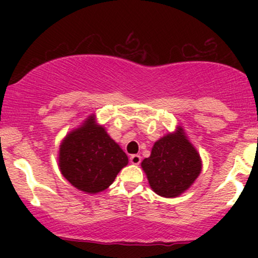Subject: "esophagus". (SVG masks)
Instances as JSON below:
<instances>
[{
  "mask_svg": "<svg viewBox=\"0 0 258 258\" xmlns=\"http://www.w3.org/2000/svg\"><path fill=\"white\" fill-rule=\"evenodd\" d=\"M141 160H142V158L139 155H137V154L130 156V161H131V164H133V165H139L141 164Z\"/></svg>",
  "mask_w": 258,
  "mask_h": 258,
  "instance_id": "obj_1",
  "label": "esophagus"
}]
</instances>
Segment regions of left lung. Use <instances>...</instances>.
<instances>
[{"mask_svg":"<svg viewBox=\"0 0 258 258\" xmlns=\"http://www.w3.org/2000/svg\"><path fill=\"white\" fill-rule=\"evenodd\" d=\"M153 191L164 198H177L188 190L203 168L200 154L183 127L154 143L149 158L141 164Z\"/></svg>","mask_w":258,"mask_h":258,"instance_id":"8db88e82","label":"left lung"}]
</instances>
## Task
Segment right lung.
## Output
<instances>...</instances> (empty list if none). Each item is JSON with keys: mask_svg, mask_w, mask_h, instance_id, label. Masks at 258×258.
Segmentation results:
<instances>
[{"mask_svg": "<svg viewBox=\"0 0 258 258\" xmlns=\"http://www.w3.org/2000/svg\"><path fill=\"white\" fill-rule=\"evenodd\" d=\"M128 164L126 153L92 114L68 133L58 152V166L65 179L86 194H97L112 184Z\"/></svg>", "mask_w": 258, "mask_h": 258, "instance_id": "obj_1", "label": "right lung"}]
</instances>
